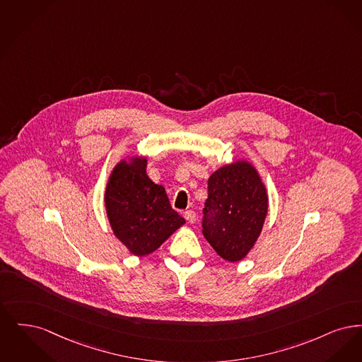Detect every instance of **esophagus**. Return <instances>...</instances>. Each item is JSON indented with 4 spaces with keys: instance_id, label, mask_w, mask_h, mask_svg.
I'll return each mask as SVG.
<instances>
[{
    "instance_id": "34e87169",
    "label": "esophagus",
    "mask_w": 362,
    "mask_h": 362,
    "mask_svg": "<svg viewBox=\"0 0 362 362\" xmlns=\"http://www.w3.org/2000/svg\"><path fill=\"white\" fill-rule=\"evenodd\" d=\"M184 218H185L189 223H194V221H196V212L192 211V209H188V211L184 212Z\"/></svg>"
}]
</instances>
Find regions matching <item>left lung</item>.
Wrapping results in <instances>:
<instances>
[{
  "label": "left lung",
  "instance_id": "left-lung-1",
  "mask_svg": "<svg viewBox=\"0 0 362 362\" xmlns=\"http://www.w3.org/2000/svg\"><path fill=\"white\" fill-rule=\"evenodd\" d=\"M267 212V189L250 163L227 165L209 177L203 234L226 261L238 262L252 250Z\"/></svg>",
  "mask_w": 362,
  "mask_h": 362
}]
</instances>
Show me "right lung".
I'll use <instances>...</instances> for the list:
<instances>
[{"label": "right lung", "instance_id": "obj_1", "mask_svg": "<svg viewBox=\"0 0 362 362\" xmlns=\"http://www.w3.org/2000/svg\"><path fill=\"white\" fill-rule=\"evenodd\" d=\"M105 206L115 235L141 257L157 250L185 223L172 208L165 188L147 177L144 158L116 165L107 185Z\"/></svg>", "mask_w": 362, "mask_h": 362}]
</instances>
